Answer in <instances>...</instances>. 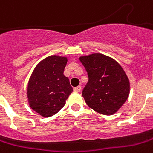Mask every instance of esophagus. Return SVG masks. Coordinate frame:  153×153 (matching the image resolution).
I'll list each match as a JSON object with an SVG mask.
<instances>
[{
    "label": "esophagus",
    "instance_id": "1",
    "mask_svg": "<svg viewBox=\"0 0 153 153\" xmlns=\"http://www.w3.org/2000/svg\"><path fill=\"white\" fill-rule=\"evenodd\" d=\"M81 88H82L81 86H79V87H74V91H75V92H79V91H81Z\"/></svg>",
    "mask_w": 153,
    "mask_h": 153
}]
</instances>
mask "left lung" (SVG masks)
<instances>
[{
  "label": "left lung",
  "instance_id": "left-lung-1",
  "mask_svg": "<svg viewBox=\"0 0 153 153\" xmlns=\"http://www.w3.org/2000/svg\"><path fill=\"white\" fill-rule=\"evenodd\" d=\"M79 60L89 78L82 94L86 103L102 115L117 112L130 93V82L123 67L114 58L100 53L81 56Z\"/></svg>",
  "mask_w": 153,
  "mask_h": 153
}]
</instances>
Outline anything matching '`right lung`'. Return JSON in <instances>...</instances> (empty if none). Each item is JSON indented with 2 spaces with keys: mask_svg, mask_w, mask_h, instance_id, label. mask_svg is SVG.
<instances>
[{
  "mask_svg": "<svg viewBox=\"0 0 153 153\" xmlns=\"http://www.w3.org/2000/svg\"><path fill=\"white\" fill-rule=\"evenodd\" d=\"M66 63L65 56H48L39 62L30 75L28 103L42 117H51L58 113L73 91L69 79L63 74Z\"/></svg>",
  "mask_w": 153,
  "mask_h": 153,
  "instance_id": "obj_1",
  "label": "right lung"
}]
</instances>
